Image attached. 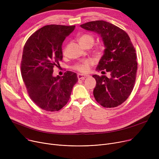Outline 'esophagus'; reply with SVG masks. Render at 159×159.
Instances as JSON below:
<instances>
[{"label":"esophagus","instance_id":"1","mask_svg":"<svg viewBox=\"0 0 159 159\" xmlns=\"http://www.w3.org/2000/svg\"><path fill=\"white\" fill-rule=\"evenodd\" d=\"M88 77V75H84V74H81V73H79L77 75L78 79H81V80H84L86 78H87Z\"/></svg>","mask_w":159,"mask_h":159}]
</instances>
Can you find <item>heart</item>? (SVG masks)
Masks as SVG:
<instances>
[{
  "instance_id": "b5f03b06",
  "label": "heart",
  "mask_w": 159,
  "mask_h": 159,
  "mask_svg": "<svg viewBox=\"0 0 159 159\" xmlns=\"http://www.w3.org/2000/svg\"><path fill=\"white\" fill-rule=\"evenodd\" d=\"M94 42V39L93 37L88 34H85L82 35L80 39H79V43H93ZM66 49H64V53H65ZM93 64V61L91 59L86 60L85 61H83L82 62L78 63L77 64H75L73 67V68L75 70H76L82 72V73H86L89 70L90 66Z\"/></svg>"
}]
</instances>
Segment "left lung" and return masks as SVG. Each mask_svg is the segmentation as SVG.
Wrapping results in <instances>:
<instances>
[{
  "label": "left lung",
  "mask_w": 159,
  "mask_h": 159,
  "mask_svg": "<svg viewBox=\"0 0 159 159\" xmlns=\"http://www.w3.org/2000/svg\"><path fill=\"white\" fill-rule=\"evenodd\" d=\"M80 27L102 38L105 49L96 71L106 70L111 75L110 78L93 75L96 80L94 97L103 107L118 106L128 98L135 85L137 70L135 48L127 33L110 22L91 21Z\"/></svg>",
  "instance_id": "left-lung-1"
}]
</instances>
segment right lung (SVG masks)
I'll list each match as a JSON object with an SVG mask.
<instances>
[{"mask_svg":"<svg viewBox=\"0 0 159 159\" xmlns=\"http://www.w3.org/2000/svg\"><path fill=\"white\" fill-rule=\"evenodd\" d=\"M75 26L47 25L32 34L25 44L21 74L31 99L46 111H58L69 101L77 74L68 71L61 77L53 75L62 61V45Z\"/></svg>","mask_w":159,"mask_h":159,"instance_id":"right-lung-1","label":"right lung"}]
</instances>
